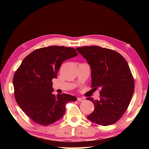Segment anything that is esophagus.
<instances>
[{
	"instance_id": "obj_1",
	"label": "esophagus",
	"mask_w": 149,
	"mask_h": 149,
	"mask_svg": "<svg viewBox=\"0 0 149 149\" xmlns=\"http://www.w3.org/2000/svg\"><path fill=\"white\" fill-rule=\"evenodd\" d=\"M85 100V98H84V97H78L77 98V100L79 102H84Z\"/></svg>"
}]
</instances>
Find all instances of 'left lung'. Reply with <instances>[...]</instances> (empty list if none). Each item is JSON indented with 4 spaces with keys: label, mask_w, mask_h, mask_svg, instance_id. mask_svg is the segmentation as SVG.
I'll return each mask as SVG.
<instances>
[{
    "label": "left lung",
    "mask_w": 149,
    "mask_h": 149,
    "mask_svg": "<svg viewBox=\"0 0 149 149\" xmlns=\"http://www.w3.org/2000/svg\"><path fill=\"white\" fill-rule=\"evenodd\" d=\"M91 70V87L100 88V99H87L95 110L87 118L98 125L114 124L122 116L134 92V79L127 62L114 50L98 46L76 49Z\"/></svg>",
    "instance_id": "8db88e82"
}]
</instances>
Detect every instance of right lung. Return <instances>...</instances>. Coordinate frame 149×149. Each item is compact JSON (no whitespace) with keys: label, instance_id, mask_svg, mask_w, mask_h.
Masks as SVG:
<instances>
[{"label":"right lung","instance_id":"1","mask_svg":"<svg viewBox=\"0 0 149 149\" xmlns=\"http://www.w3.org/2000/svg\"><path fill=\"white\" fill-rule=\"evenodd\" d=\"M78 54L74 48L50 46L35 50L25 58L13 78L14 97L22 111L35 123L48 125L60 120L65 105L77 98L52 94V79L63 61Z\"/></svg>","mask_w":149,"mask_h":149}]
</instances>
